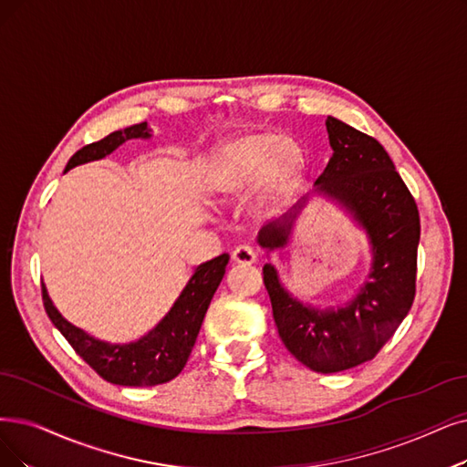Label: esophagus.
Here are the masks:
<instances>
[{
  "mask_svg": "<svg viewBox=\"0 0 467 467\" xmlns=\"http://www.w3.org/2000/svg\"><path fill=\"white\" fill-rule=\"evenodd\" d=\"M232 258L235 260V263H239V265H253V263H256V253L249 245H239L232 253Z\"/></svg>",
  "mask_w": 467,
  "mask_h": 467,
  "instance_id": "34e87169",
  "label": "esophagus"
}]
</instances>
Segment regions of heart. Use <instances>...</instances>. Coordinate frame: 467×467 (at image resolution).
Listing matches in <instances>:
<instances>
[{
  "instance_id": "obj_1",
  "label": "heart",
  "mask_w": 467,
  "mask_h": 467,
  "mask_svg": "<svg viewBox=\"0 0 467 467\" xmlns=\"http://www.w3.org/2000/svg\"><path fill=\"white\" fill-rule=\"evenodd\" d=\"M301 149L289 138L241 136L222 149L213 183L214 192L222 197H241L260 183L265 199H277L301 169Z\"/></svg>"
}]
</instances>
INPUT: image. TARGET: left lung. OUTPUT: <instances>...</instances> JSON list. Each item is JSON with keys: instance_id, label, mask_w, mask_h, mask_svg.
Wrapping results in <instances>:
<instances>
[{"instance_id": "1", "label": "left lung", "mask_w": 467, "mask_h": 467, "mask_svg": "<svg viewBox=\"0 0 467 467\" xmlns=\"http://www.w3.org/2000/svg\"><path fill=\"white\" fill-rule=\"evenodd\" d=\"M326 128L333 157L316 180V192L343 204L366 230L374 254L369 275L345 306L320 310L293 298L272 265H265L263 274L287 350L306 368L335 374L374 358L412 306L420 213L378 140L333 117H327ZM305 199L260 230L258 244L268 251L284 247Z\"/></svg>"}]
</instances>
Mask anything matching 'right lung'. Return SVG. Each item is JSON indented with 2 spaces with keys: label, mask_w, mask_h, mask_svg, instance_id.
Returning <instances> with one entry per match:
<instances>
[{
  "label": "right lung",
  "mask_w": 467,
  "mask_h": 467,
  "mask_svg": "<svg viewBox=\"0 0 467 467\" xmlns=\"http://www.w3.org/2000/svg\"><path fill=\"white\" fill-rule=\"evenodd\" d=\"M134 138H151L147 122L117 130L96 143L84 145L80 151L70 157L65 172L78 164L99 161L113 153L124 141ZM228 260L230 254L223 253L209 263L199 265L171 312L134 343L110 345L72 326L53 306L47 289L42 284L44 308L53 326L63 333V337L77 350L78 357H82V360L89 364L91 369H96L105 381L124 387L161 385L174 379L188 362L213 295L226 274Z\"/></svg>",
  "instance_id": "obj_1"
}]
</instances>
